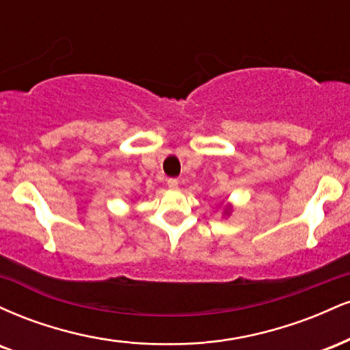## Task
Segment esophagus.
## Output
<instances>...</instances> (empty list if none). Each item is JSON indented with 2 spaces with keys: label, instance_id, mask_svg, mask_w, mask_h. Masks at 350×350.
<instances>
[{
  "label": "esophagus",
  "instance_id": "1",
  "mask_svg": "<svg viewBox=\"0 0 350 350\" xmlns=\"http://www.w3.org/2000/svg\"><path fill=\"white\" fill-rule=\"evenodd\" d=\"M167 187L178 189L179 187V180L178 179H167Z\"/></svg>",
  "mask_w": 350,
  "mask_h": 350
}]
</instances>
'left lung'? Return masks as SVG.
<instances>
[{
  "label": "left lung",
  "mask_w": 350,
  "mask_h": 350,
  "mask_svg": "<svg viewBox=\"0 0 350 350\" xmlns=\"http://www.w3.org/2000/svg\"><path fill=\"white\" fill-rule=\"evenodd\" d=\"M232 211H234V206H232V204L230 202H227L226 204V206H224V212H222V214L224 215H230L232 214Z\"/></svg>",
  "instance_id": "1"
}]
</instances>
